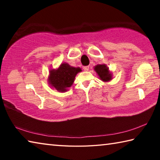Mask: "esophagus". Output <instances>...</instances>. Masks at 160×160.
<instances>
[{
  "mask_svg": "<svg viewBox=\"0 0 160 160\" xmlns=\"http://www.w3.org/2000/svg\"><path fill=\"white\" fill-rule=\"evenodd\" d=\"M83 70H85V71H88V70H89V66H84Z\"/></svg>",
  "mask_w": 160,
  "mask_h": 160,
  "instance_id": "34e87169",
  "label": "esophagus"
}]
</instances>
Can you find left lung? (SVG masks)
Masks as SVG:
<instances>
[{
  "instance_id": "obj_1",
  "label": "left lung",
  "mask_w": 160,
  "mask_h": 160,
  "mask_svg": "<svg viewBox=\"0 0 160 160\" xmlns=\"http://www.w3.org/2000/svg\"><path fill=\"white\" fill-rule=\"evenodd\" d=\"M95 72L98 75L100 80L104 82H108L112 79V75L109 70V68L105 64H99L94 68Z\"/></svg>"
}]
</instances>
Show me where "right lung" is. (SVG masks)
Here are the masks:
<instances>
[{
	"label": "right lung",
	"mask_w": 160,
	"mask_h": 160,
	"mask_svg": "<svg viewBox=\"0 0 160 160\" xmlns=\"http://www.w3.org/2000/svg\"><path fill=\"white\" fill-rule=\"evenodd\" d=\"M81 71L82 70L79 67H72L69 64L63 63L57 69L49 70L48 84L60 92H64L71 87L76 75Z\"/></svg>",
	"instance_id": "obj_1"
}]
</instances>
